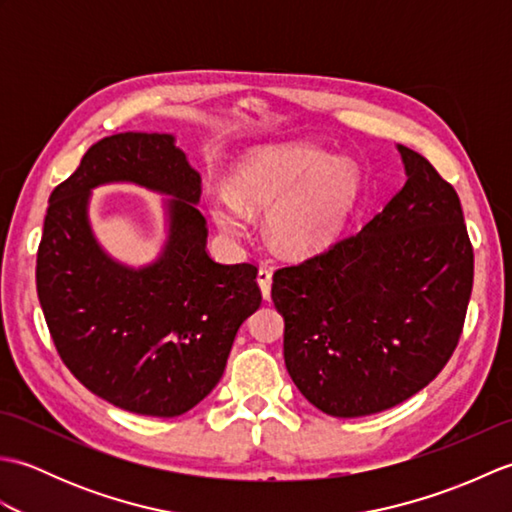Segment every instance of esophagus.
<instances>
[{
	"label": "esophagus",
	"instance_id": "obj_1",
	"mask_svg": "<svg viewBox=\"0 0 512 512\" xmlns=\"http://www.w3.org/2000/svg\"><path fill=\"white\" fill-rule=\"evenodd\" d=\"M257 284H259V288H262V295H264V299L268 301V299H270V284H273V273H270L268 268H259V273H257Z\"/></svg>",
	"mask_w": 512,
	"mask_h": 512
}]
</instances>
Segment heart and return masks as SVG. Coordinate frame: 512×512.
<instances>
[{
    "instance_id": "1",
    "label": "heart",
    "mask_w": 512,
    "mask_h": 512,
    "mask_svg": "<svg viewBox=\"0 0 512 512\" xmlns=\"http://www.w3.org/2000/svg\"><path fill=\"white\" fill-rule=\"evenodd\" d=\"M231 191L209 198V213L226 237L246 233L248 211H266L270 242L303 257L328 246L354 211L361 176L352 160L310 143L255 149L231 171Z\"/></svg>"
}]
</instances>
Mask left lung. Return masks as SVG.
<instances>
[{
    "label": "left lung",
    "instance_id": "left-lung-1",
    "mask_svg": "<svg viewBox=\"0 0 512 512\" xmlns=\"http://www.w3.org/2000/svg\"><path fill=\"white\" fill-rule=\"evenodd\" d=\"M407 182L361 233L273 277L286 369L334 418L400 405L447 365L473 288L458 193L398 145Z\"/></svg>",
    "mask_w": 512,
    "mask_h": 512
}]
</instances>
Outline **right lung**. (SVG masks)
Returning <instances> with one entry per match:
<instances>
[{"label": "right lung", "instance_id": "right-lung-1", "mask_svg": "<svg viewBox=\"0 0 512 512\" xmlns=\"http://www.w3.org/2000/svg\"><path fill=\"white\" fill-rule=\"evenodd\" d=\"M116 181L170 195L166 244L140 269L107 254L89 224L91 191ZM200 193L176 136L125 132L85 151L48 200L37 295L52 341L92 394L140 416H180L209 396L239 325L262 306L253 264L206 253Z\"/></svg>", "mask_w": 512, "mask_h": 512}]
</instances>
